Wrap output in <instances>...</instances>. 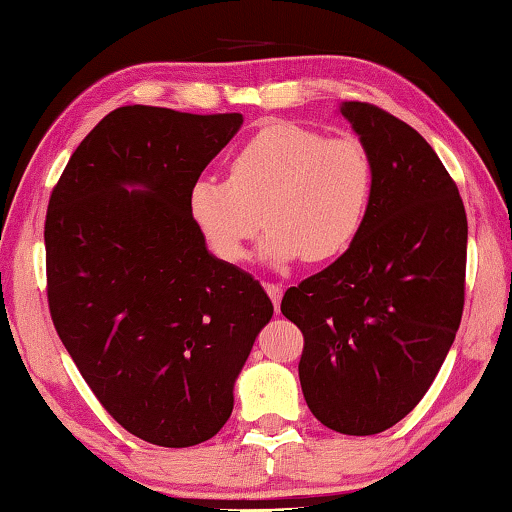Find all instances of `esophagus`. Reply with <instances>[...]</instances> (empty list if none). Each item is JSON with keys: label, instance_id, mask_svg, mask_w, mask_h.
I'll return each mask as SVG.
<instances>
[{"label": "esophagus", "instance_id": "1", "mask_svg": "<svg viewBox=\"0 0 512 512\" xmlns=\"http://www.w3.org/2000/svg\"><path fill=\"white\" fill-rule=\"evenodd\" d=\"M265 293L270 295V300L274 304V309L279 311V304H281V295H283V288L279 283H265Z\"/></svg>", "mask_w": 512, "mask_h": 512}]
</instances>
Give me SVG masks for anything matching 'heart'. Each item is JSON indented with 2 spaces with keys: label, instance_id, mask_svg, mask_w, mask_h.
<instances>
[{
  "label": "heart",
  "instance_id": "b5f03b06",
  "mask_svg": "<svg viewBox=\"0 0 512 512\" xmlns=\"http://www.w3.org/2000/svg\"><path fill=\"white\" fill-rule=\"evenodd\" d=\"M373 185V160L361 139L270 123L231 155L226 180H196L190 215L226 263L245 261L263 224L270 229L263 242L270 263L300 256L325 263L355 242Z\"/></svg>",
  "mask_w": 512,
  "mask_h": 512
}]
</instances>
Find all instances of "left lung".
<instances>
[{"mask_svg": "<svg viewBox=\"0 0 512 512\" xmlns=\"http://www.w3.org/2000/svg\"><path fill=\"white\" fill-rule=\"evenodd\" d=\"M373 160L366 222L343 256L286 290L300 382L322 426L377 435L426 396L465 309L467 212L412 125L371 102L341 107Z\"/></svg>", "mask_w": 512, "mask_h": 512, "instance_id": "8db88e82", "label": "left lung"}]
</instances>
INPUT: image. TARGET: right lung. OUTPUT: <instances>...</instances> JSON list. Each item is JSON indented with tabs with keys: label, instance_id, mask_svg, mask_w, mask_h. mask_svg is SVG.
<instances>
[{
	"label": "right lung",
	"instance_id": "obj_1",
	"mask_svg": "<svg viewBox=\"0 0 512 512\" xmlns=\"http://www.w3.org/2000/svg\"><path fill=\"white\" fill-rule=\"evenodd\" d=\"M242 114L128 105L70 155L45 215L47 304L84 382L148 444L215 437L272 302L208 254L190 190ZM139 184L141 191H125Z\"/></svg>",
	"mask_w": 512,
	"mask_h": 512
}]
</instances>
